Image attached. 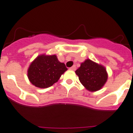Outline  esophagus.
Here are the masks:
<instances>
[{
    "mask_svg": "<svg viewBox=\"0 0 133 133\" xmlns=\"http://www.w3.org/2000/svg\"><path fill=\"white\" fill-rule=\"evenodd\" d=\"M70 69H71V70H72V71H75V70H76V66L75 65L72 66V67L70 68Z\"/></svg>",
    "mask_w": 133,
    "mask_h": 133,
    "instance_id": "obj_1",
    "label": "esophagus"
}]
</instances>
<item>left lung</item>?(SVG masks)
I'll list each match as a JSON object with an SVG mask.
<instances>
[{"mask_svg": "<svg viewBox=\"0 0 133 133\" xmlns=\"http://www.w3.org/2000/svg\"><path fill=\"white\" fill-rule=\"evenodd\" d=\"M75 72L83 85L91 91L100 89L108 79L105 68L89 59L82 62Z\"/></svg>", "mask_w": 133, "mask_h": 133, "instance_id": "obj_1", "label": "left lung"}]
</instances>
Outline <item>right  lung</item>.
Listing matches in <instances>:
<instances>
[{"label":"right lung","instance_id":"add662e5","mask_svg":"<svg viewBox=\"0 0 133 133\" xmlns=\"http://www.w3.org/2000/svg\"><path fill=\"white\" fill-rule=\"evenodd\" d=\"M67 68L56 55L37 56L29 66L28 78L37 87L48 88L57 82Z\"/></svg>","mask_w":133,"mask_h":133}]
</instances>
